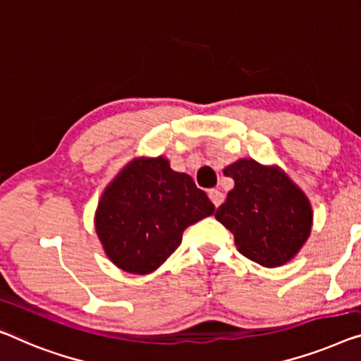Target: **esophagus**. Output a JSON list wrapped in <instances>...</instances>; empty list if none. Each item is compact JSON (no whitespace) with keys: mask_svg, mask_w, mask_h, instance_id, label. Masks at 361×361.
<instances>
[{"mask_svg":"<svg viewBox=\"0 0 361 361\" xmlns=\"http://www.w3.org/2000/svg\"><path fill=\"white\" fill-rule=\"evenodd\" d=\"M207 195H209V199H211L215 207H219L220 204L224 202V195L219 190H211L207 192Z\"/></svg>","mask_w":361,"mask_h":361,"instance_id":"1","label":"esophagus"}]
</instances>
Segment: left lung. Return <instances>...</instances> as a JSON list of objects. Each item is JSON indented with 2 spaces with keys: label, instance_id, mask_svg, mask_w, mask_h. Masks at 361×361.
<instances>
[{
  "label": "left lung",
  "instance_id": "1",
  "mask_svg": "<svg viewBox=\"0 0 361 361\" xmlns=\"http://www.w3.org/2000/svg\"><path fill=\"white\" fill-rule=\"evenodd\" d=\"M235 181L215 219L235 236L238 251L264 267L292 259L311 232L308 199L281 170L251 159L224 170Z\"/></svg>",
  "mask_w": 361,
  "mask_h": 361
}]
</instances>
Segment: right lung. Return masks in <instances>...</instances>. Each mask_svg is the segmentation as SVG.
Instances as JSON below:
<instances>
[{
	"instance_id": "add662e5",
	"label": "right lung",
	"mask_w": 361,
	"mask_h": 361,
	"mask_svg": "<svg viewBox=\"0 0 361 361\" xmlns=\"http://www.w3.org/2000/svg\"><path fill=\"white\" fill-rule=\"evenodd\" d=\"M214 211L206 192L169 160L137 159L105 190L95 228L118 267L144 276L173 255L185 228Z\"/></svg>"
}]
</instances>
